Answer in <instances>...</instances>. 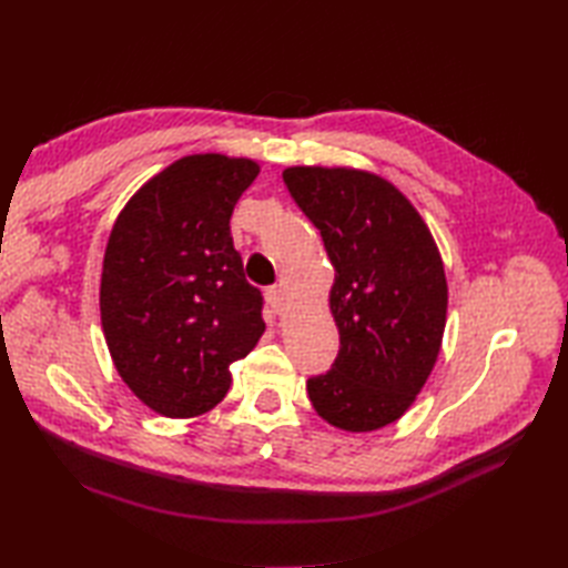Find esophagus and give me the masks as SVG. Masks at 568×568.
<instances>
[{
  "label": "esophagus",
  "instance_id": "esophagus-1",
  "mask_svg": "<svg viewBox=\"0 0 568 568\" xmlns=\"http://www.w3.org/2000/svg\"><path fill=\"white\" fill-rule=\"evenodd\" d=\"M265 297H268V303H271V307L277 312V315H283L285 305H287L285 287H283V285H273V287H268V293H265Z\"/></svg>",
  "mask_w": 568,
  "mask_h": 568
}]
</instances>
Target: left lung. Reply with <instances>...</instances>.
Instances as JSON below:
<instances>
[{
	"label": "left lung",
	"instance_id": "obj_1",
	"mask_svg": "<svg viewBox=\"0 0 568 568\" xmlns=\"http://www.w3.org/2000/svg\"><path fill=\"white\" fill-rule=\"evenodd\" d=\"M283 180L332 261L339 329L332 371L307 381L332 427L373 432L400 419L437 364L446 303L437 241L390 180L358 168L293 165Z\"/></svg>",
	"mask_w": 568,
	"mask_h": 568
}]
</instances>
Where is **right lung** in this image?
Here are the masks:
<instances>
[{
	"mask_svg": "<svg viewBox=\"0 0 568 568\" xmlns=\"http://www.w3.org/2000/svg\"><path fill=\"white\" fill-rule=\"evenodd\" d=\"M258 173L251 159L183 155L146 180L112 226L100 281L104 342L129 390L163 417L222 403L229 366L265 329L229 226Z\"/></svg>",
	"mask_w": 568,
	"mask_h": 568,
	"instance_id": "obj_1",
	"label": "right lung"
}]
</instances>
